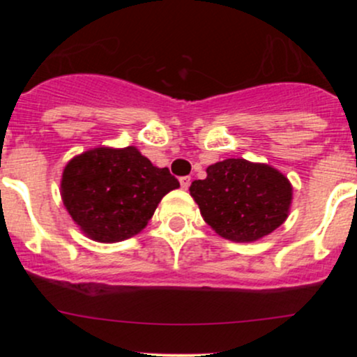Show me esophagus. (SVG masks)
I'll use <instances>...</instances> for the list:
<instances>
[{"mask_svg": "<svg viewBox=\"0 0 357 357\" xmlns=\"http://www.w3.org/2000/svg\"><path fill=\"white\" fill-rule=\"evenodd\" d=\"M179 183H181L183 190H188V188H190V184H191V178H190V176H181V178H179Z\"/></svg>", "mask_w": 357, "mask_h": 357, "instance_id": "esophagus-1", "label": "esophagus"}]
</instances>
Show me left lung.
I'll return each instance as SVG.
<instances>
[{"label":"left lung","instance_id":"1","mask_svg":"<svg viewBox=\"0 0 357 357\" xmlns=\"http://www.w3.org/2000/svg\"><path fill=\"white\" fill-rule=\"evenodd\" d=\"M191 183L202 216L223 238L253 241L272 233L287 218L292 186L267 165L225 159Z\"/></svg>","mask_w":357,"mask_h":357}]
</instances>
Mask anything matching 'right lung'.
Returning a JSON list of instances; mask_svg holds the SVG:
<instances>
[{
  "instance_id": "right-lung-1",
  "label": "right lung",
  "mask_w": 357,
  "mask_h": 357,
  "mask_svg": "<svg viewBox=\"0 0 357 357\" xmlns=\"http://www.w3.org/2000/svg\"><path fill=\"white\" fill-rule=\"evenodd\" d=\"M179 181L136 147H97L68 162L61 178L63 204L90 238L114 243L146 227L162 196Z\"/></svg>"
}]
</instances>
